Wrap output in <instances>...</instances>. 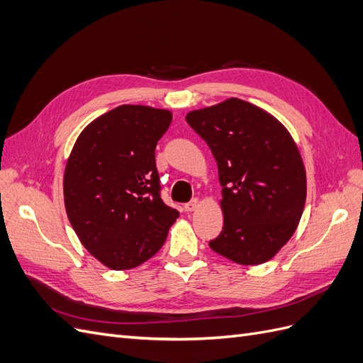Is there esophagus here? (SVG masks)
I'll return each mask as SVG.
<instances>
[{"mask_svg": "<svg viewBox=\"0 0 363 363\" xmlns=\"http://www.w3.org/2000/svg\"><path fill=\"white\" fill-rule=\"evenodd\" d=\"M196 206H199V200L194 199V200H191L189 203L184 204V211H186V212H192V211H195Z\"/></svg>", "mask_w": 363, "mask_h": 363, "instance_id": "1", "label": "esophagus"}]
</instances>
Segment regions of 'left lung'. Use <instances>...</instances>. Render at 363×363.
<instances>
[{
	"instance_id": "1",
	"label": "left lung",
	"mask_w": 363,
	"mask_h": 363,
	"mask_svg": "<svg viewBox=\"0 0 363 363\" xmlns=\"http://www.w3.org/2000/svg\"><path fill=\"white\" fill-rule=\"evenodd\" d=\"M204 139L223 186L224 227L208 247L240 265L269 260L294 235L306 203V171L288 130L230 98L186 116Z\"/></svg>"
}]
</instances>
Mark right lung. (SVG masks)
Segmentation results:
<instances>
[{"mask_svg": "<svg viewBox=\"0 0 363 363\" xmlns=\"http://www.w3.org/2000/svg\"><path fill=\"white\" fill-rule=\"evenodd\" d=\"M172 115L119 106L77 139L63 179L69 223L86 250L106 267H139L164 244L179 212L162 200L156 145Z\"/></svg>", "mask_w": 363, "mask_h": 363, "instance_id": "1", "label": "right lung"}]
</instances>
